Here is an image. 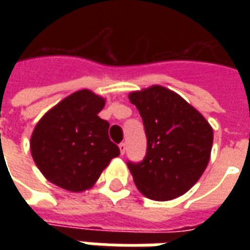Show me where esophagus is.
Segmentation results:
<instances>
[{
	"label": "esophagus",
	"instance_id": "1",
	"mask_svg": "<svg viewBox=\"0 0 250 250\" xmlns=\"http://www.w3.org/2000/svg\"><path fill=\"white\" fill-rule=\"evenodd\" d=\"M119 150H120V154H122V155H125V143H120V145H119Z\"/></svg>",
	"mask_w": 250,
	"mask_h": 250
}]
</instances>
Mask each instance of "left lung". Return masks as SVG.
<instances>
[{
  "label": "left lung",
  "mask_w": 250,
  "mask_h": 250,
  "mask_svg": "<svg viewBox=\"0 0 250 250\" xmlns=\"http://www.w3.org/2000/svg\"><path fill=\"white\" fill-rule=\"evenodd\" d=\"M145 125L147 154L128 162L136 188L154 201L181 197L208 167L213 128L204 115L182 96L162 85L128 93Z\"/></svg>",
  "instance_id": "obj_1"
}]
</instances>
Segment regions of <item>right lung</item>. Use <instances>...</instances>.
Instances as JSON below:
<instances>
[{
  "label": "right lung",
  "mask_w": 250,
  "mask_h": 250,
  "mask_svg": "<svg viewBox=\"0 0 250 250\" xmlns=\"http://www.w3.org/2000/svg\"><path fill=\"white\" fill-rule=\"evenodd\" d=\"M104 104V98L80 89L37 122L30 136V152L51 184L72 193L85 191L119 155V147L108 138V122L98 116Z\"/></svg>",
  "instance_id": "add662e5"
}]
</instances>
